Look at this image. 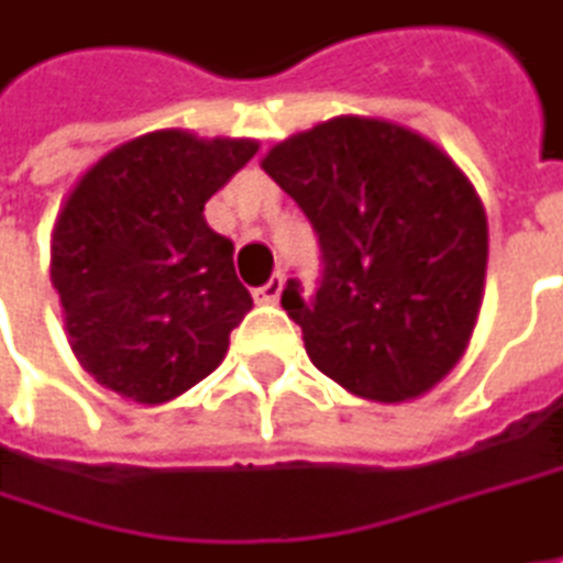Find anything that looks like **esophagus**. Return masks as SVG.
<instances>
[{"instance_id": "1", "label": "esophagus", "mask_w": 563, "mask_h": 563, "mask_svg": "<svg viewBox=\"0 0 563 563\" xmlns=\"http://www.w3.org/2000/svg\"><path fill=\"white\" fill-rule=\"evenodd\" d=\"M280 292H283V274H274V277L264 283V286H257V289H254V299H257V302H277V299H280Z\"/></svg>"}]
</instances>
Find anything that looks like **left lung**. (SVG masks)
<instances>
[{
    "label": "left lung",
    "instance_id": "1",
    "mask_svg": "<svg viewBox=\"0 0 563 563\" xmlns=\"http://www.w3.org/2000/svg\"><path fill=\"white\" fill-rule=\"evenodd\" d=\"M261 167L306 212L322 283L283 309L309 361L347 393L406 402L464 354L486 277V212L471 179L422 134L338 115L271 147Z\"/></svg>",
    "mask_w": 563,
    "mask_h": 563
}]
</instances>
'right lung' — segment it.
<instances>
[{
  "label": "right lung",
  "mask_w": 563,
  "mask_h": 563,
  "mask_svg": "<svg viewBox=\"0 0 563 563\" xmlns=\"http://www.w3.org/2000/svg\"><path fill=\"white\" fill-rule=\"evenodd\" d=\"M254 154L251 137L164 129L79 177L51 234V283L96 384L161 406L222 364L254 302L202 209Z\"/></svg>",
  "instance_id": "add662e5"
}]
</instances>
